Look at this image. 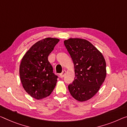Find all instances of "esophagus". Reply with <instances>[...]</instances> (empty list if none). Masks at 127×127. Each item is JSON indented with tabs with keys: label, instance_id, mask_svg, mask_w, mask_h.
Segmentation results:
<instances>
[{
	"label": "esophagus",
	"instance_id": "obj_1",
	"mask_svg": "<svg viewBox=\"0 0 127 127\" xmlns=\"http://www.w3.org/2000/svg\"><path fill=\"white\" fill-rule=\"evenodd\" d=\"M66 71H65V70H64L62 72V73H61L60 74V77H61V78H63L64 76L65 75V74H66Z\"/></svg>",
	"mask_w": 127,
	"mask_h": 127
}]
</instances>
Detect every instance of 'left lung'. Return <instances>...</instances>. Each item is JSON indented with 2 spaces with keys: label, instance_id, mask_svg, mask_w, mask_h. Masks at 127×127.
<instances>
[{
  "label": "left lung",
  "instance_id": "left-lung-1",
  "mask_svg": "<svg viewBox=\"0 0 127 127\" xmlns=\"http://www.w3.org/2000/svg\"><path fill=\"white\" fill-rule=\"evenodd\" d=\"M64 44L74 65L75 79L68 86L71 96L79 102L96 94L106 77V63L102 54L85 39L70 38Z\"/></svg>",
  "mask_w": 127,
  "mask_h": 127
}]
</instances>
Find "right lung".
Listing matches in <instances>:
<instances>
[{
  "label": "right lung",
  "mask_w": 127,
  "mask_h": 127,
  "mask_svg": "<svg viewBox=\"0 0 127 127\" xmlns=\"http://www.w3.org/2000/svg\"><path fill=\"white\" fill-rule=\"evenodd\" d=\"M60 40L45 38L31 46L21 60L19 73L25 91L36 99L48 96L57 83L48 57Z\"/></svg>",
  "instance_id": "right-lung-1"
}]
</instances>
